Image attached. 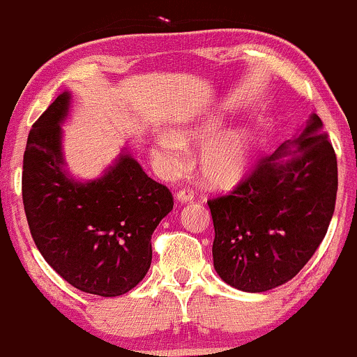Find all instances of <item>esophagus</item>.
Masks as SVG:
<instances>
[{
    "instance_id": "obj_1",
    "label": "esophagus",
    "mask_w": 357,
    "mask_h": 357,
    "mask_svg": "<svg viewBox=\"0 0 357 357\" xmlns=\"http://www.w3.org/2000/svg\"><path fill=\"white\" fill-rule=\"evenodd\" d=\"M178 202H190L194 199V192L190 189H180L177 194H175Z\"/></svg>"
}]
</instances>
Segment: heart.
Listing matches in <instances>:
<instances>
[{"label": "heart", "mask_w": 357, "mask_h": 357, "mask_svg": "<svg viewBox=\"0 0 357 357\" xmlns=\"http://www.w3.org/2000/svg\"><path fill=\"white\" fill-rule=\"evenodd\" d=\"M221 128L223 119L209 117L185 126L174 134H162L156 139L153 156L163 172L175 174L185 167L187 146L210 139ZM254 143V132L248 128H235L209 141L201 151V172L206 182L213 187H226L238 182L252 163Z\"/></svg>", "instance_id": "obj_1"}]
</instances>
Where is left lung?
<instances>
[{"mask_svg":"<svg viewBox=\"0 0 357 357\" xmlns=\"http://www.w3.org/2000/svg\"><path fill=\"white\" fill-rule=\"evenodd\" d=\"M320 117L255 165L228 195L209 199L214 269L226 284L262 293L293 279L331 225L337 158ZM294 148H290V144Z\"/></svg>","mask_w":357,"mask_h":357,"instance_id":"1","label":"left lung"}]
</instances>
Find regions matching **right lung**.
I'll return each mask as SVG.
<instances>
[{
	"label": "right lung",
	"mask_w": 357,
	"mask_h": 357,
	"mask_svg": "<svg viewBox=\"0 0 357 357\" xmlns=\"http://www.w3.org/2000/svg\"><path fill=\"white\" fill-rule=\"evenodd\" d=\"M70 102V91L61 93L29 132L25 216L42 257L64 281L83 293L121 296L146 275L151 235L174 209V197L128 148L102 177L78 182L68 175L61 124Z\"/></svg>",
	"instance_id": "obj_1"
}]
</instances>
